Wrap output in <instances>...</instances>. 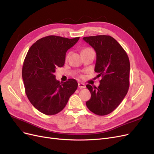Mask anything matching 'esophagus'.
I'll list each match as a JSON object with an SVG mask.
<instances>
[{"label":"esophagus","mask_w":154,"mask_h":154,"mask_svg":"<svg viewBox=\"0 0 154 154\" xmlns=\"http://www.w3.org/2000/svg\"><path fill=\"white\" fill-rule=\"evenodd\" d=\"M78 87L80 88H85V85L84 83H78Z\"/></svg>","instance_id":"obj_1"}]
</instances>
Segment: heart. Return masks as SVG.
Segmentation results:
<instances>
[{"label": "heart", "instance_id": "heart-1", "mask_svg": "<svg viewBox=\"0 0 154 154\" xmlns=\"http://www.w3.org/2000/svg\"><path fill=\"white\" fill-rule=\"evenodd\" d=\"M92 51V49L91 48H85L84 49H83L82 51Z\"/></svg>", "mask_w": 154, "mask_h": 154}]
</instances>
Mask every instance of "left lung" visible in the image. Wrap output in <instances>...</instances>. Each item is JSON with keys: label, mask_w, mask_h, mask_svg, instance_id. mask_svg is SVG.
<instances>
[{"label": "left lung", "mask_w": 154, "mask_h": 154, "mask_svg": "<svg viewBox=\"0 0 154 154\" xmlns=\"http://www.w3.org/2000/svg\"><path fill=\"white\" fill-rule=\"evenodd\" d=\"M83 39L95 50L94 71L102 78L99 87L86 85L91 94L86 105L95 114L107 115L117 108L128 92L129 58L124 49L110 36H86Z\"/></svg>", "instance_id": "8db88e82"}]
</instances>
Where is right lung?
I'll list each match as a JSON object with an SVG mask.
<instances>
[{"label": "right lung", "mask_w": 154, "mask_h": 154, "mask_svg": "<svg viewBox=\"0 0 154 154\" xmlns=\"http://www.w3.org/2000/svg\"><path fill=\"white\" fill-rule=\"evenodd\" d=\"M79 38L48 36L37 40L27 52L23 63L22 79L27 98L40 112L58 114L77 89L75 80L69 79L61 83L56 80L54 73L56 68L63 66L66 52Z\"/></svg>", "instance_id": "1"}]
</instances>
